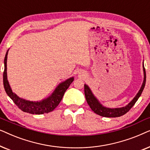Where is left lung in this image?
I'll use <instances>...</instances> for the list:
<instances>
[{
  "label": "left lung",
  "mask_w": 150,
  "mask_h": 150,
  "mask_svg": "<svg viewBox=\"0 0 150 150\" xmlns=\"http://www.w3.org/2000/svg\"><path fill=\"white\" fill-rule=\"evenodd\" d=\"M143 74H144V79L142 85H141V89L139 90L138 93L135 97L133 98V100L128 104H127L126 106L121 108H110L104 106L100 102L98 101V100L95 97L93 93H92L91 90L88 87L87 85L85 84V95L88 104L91 108V110L95 112V113L99 115L100 116L105 117H118L124 115L128 112L131 108L134 105L136 102L138 100L139 98L140 97L141 93L144 89L145 82H146V73H145V69L144 67V65H143Z\"/></svg>",
  "instance_id": "obj_1"
}]
</instances>
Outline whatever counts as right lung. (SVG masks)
<instances>
[{
    "label": "right lung",
    "instance_id": "right-lung-1",
    "mask_svg": "<svg viewBox=\"0 0 150 150\" xmlns=\"http://www.w3.org/2000/svg\"><path fill=\"white\" fill-rule=\"evenodd\" d=\"M8 51H9V50L6 52L5 60H4L5 69H4L3 72V85L6 93L9 96V97L13 100L18 107L24 112H28V113L30 114L40 115L48 113V112L52 111L60 103L65 91L74 81V77L69 78L66 81L59 84L56 89H54V91H53V93L51 94V96L41 100V101L33 102L22 99V98L18 97L15 93L12 91L11 88L10 87L9 82H8L7 75V60Z\"/></svg>",
    "mask_w": 150,
    "mask_h": 150
}]
</instances>
